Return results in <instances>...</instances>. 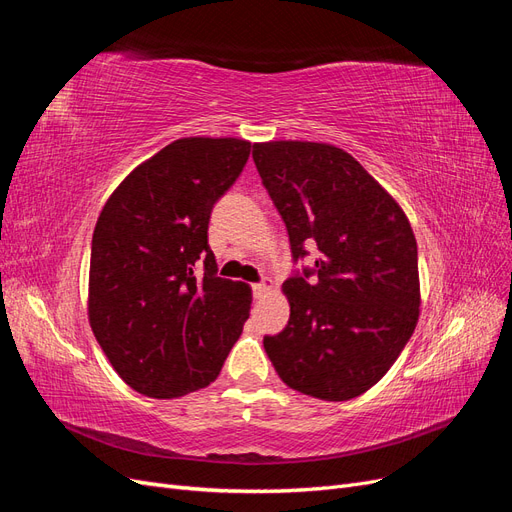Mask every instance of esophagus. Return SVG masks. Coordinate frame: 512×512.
I'll return each instance as SVG.
<instances>
[{
  "mask_svg": "<svg viewBox=\"0 0 512 512\" xmlns=\"http://www.w3.org/2000/svg\"><path fill=\"white\" fill-rule=\"evenodd\" d=\"M271 288H273V282H271V280H262L260 284H254V297H256V299L267 297V294L271 292Z\"/></svg>",
  "mask_w": 512,
  "mask_h": 512,
  "instance_id": "34e87169",
  "label": "esophagus"
}]
</instances>
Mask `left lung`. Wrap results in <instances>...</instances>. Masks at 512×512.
Instances as JSON below:
<instances>
[{
	"instance_id": "1",
	"label": "left lung",
	"mask_w": 512,
	"mask_h": 512,
	"mask_svg": "<svg viewBox=\"0 0 512 512\" xmlns=\"http://www.w3.org/2000/svg\"><path fill=\"white\" fill-rule=\"evenodd\" d=\"M252 158L286 222L292 256L318 250L314 271L282 286L286 329L262 344L290 389L324 401L359 397L397 361L421 314L408 215L335 145L254 143Z\"/></svg>"
}]
</instances>
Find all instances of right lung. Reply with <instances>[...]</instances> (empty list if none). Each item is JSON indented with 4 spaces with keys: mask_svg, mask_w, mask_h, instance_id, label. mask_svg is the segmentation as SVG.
Wrapping results in <instances>:
<instances>
[{
    "mask_svg": "<svg viewBox=\"0 0 512 512\" xmlns=\"http://www.w3.org/2000/svg\"><path fill=\"white\" fill-rule=\"evenodd\" d=\"M250 151L243 138H179L138 164L100 211L87 316L106 359L141 395L205 389L250 318L252 288L215 275L207 245L215 200Z\"/></svg>",
    "mask_w": 512,
    "mask_h": 512,
    "instance_id": "add662e5",
    "label": "right lung"
}]
</instances>
